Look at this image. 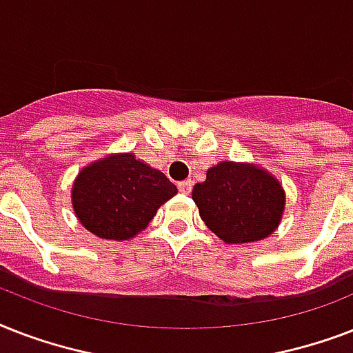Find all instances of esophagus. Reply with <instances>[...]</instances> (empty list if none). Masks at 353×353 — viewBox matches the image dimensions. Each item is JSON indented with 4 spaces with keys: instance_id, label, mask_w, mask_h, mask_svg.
<instances>
[{
    "instance_id": "1",
    "label": "esophagus",
    "mask_w": 353,
    "mask_h": 353,
    "mask_svg": "<svg viewBox=\"0 0 353 353\" xmlns=\"http://www.w3.org/2000/svg\"><path fill=\"white\" fill-rule=\"evenodd\" d=\"M177 188H179V192L188 194V192H190V190H192V181H190V179H187V181L177 183Z\"/></svg>"
}]
</instances>
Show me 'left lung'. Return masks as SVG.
<instances>
[{"label": "left lung", "instance_id": "8db88e82", "mask_svg": "<svg viewBox=\"0 0 353 353\" xmlns=\"http://www.w3.org/2000/svg\"><path fill=\"white\" fill-rule=\"evenodd\" d=\"M194 203L210 231L227 243L258 241L276 229L284 210V190L256 166L223 161L192 190Z\"/></svg>", "mask_w": 353, "mask_h": 353}]
</instances>
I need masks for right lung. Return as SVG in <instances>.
<instances>
[{
	"label": "right lung",
	"instance_id": "add662e5",
	"mask_svg": "<svg viewBox=\"0 0 353 353\" xmlns=\"http://www.w3.org/2000/svg\"><path fill=\"white\" fill-rule=\"evenodd\" d=\"M176 185L132 154L110 155L80 172L73 209L80 223L104 240H128L143 231Z\"/></svg>",
	"mask_w": 353,
	"mask_h": 353
}]
</instances>
